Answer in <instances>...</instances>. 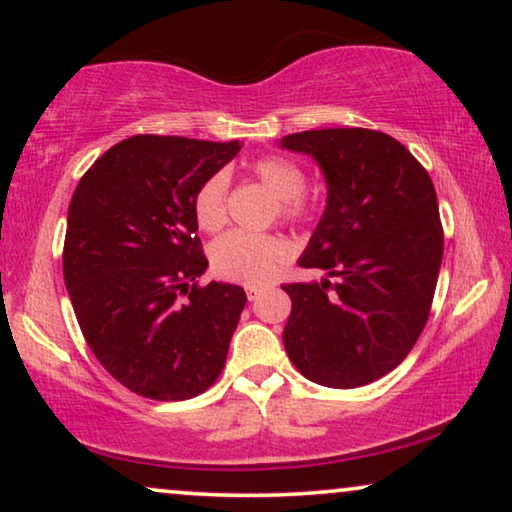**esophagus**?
Wrapping results in <instances>:
<instances>
[{
    "label": "esophagus",
    "mask_w": 512,
    "mask_h": 512,
    "mask_svg": "<svg viewBox=\"0 0 512 512\" xmlns=\"http://www.w3.org/2000/svg\"><path fill=\"white\" fill-rule=\"evenodd\" d=\"M261 296V286H247V298L249 300H256Z\"/></svg>",
    "instance_id": "1"
}]
</instances>
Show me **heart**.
<instances>
[{
	"label": "heart",
	"mask_w": 512,
	"mask_h": 512,
	"mask_svg": "<svg viewBox=\"0 0 512 512\" xmlns=\"http://www.w3.org/2000/svg\"><path fill=\"white\" fill-rule=\"evenodd\" d=\"M251 177L275 198L270 219L289 226H303L312 221L314 202L305 195V170L296 160L284 156H261L249 167ZM228 200V174L216 172L202 181L193 198L195 221L207 233H216L226 223ZM291 256L289 242L282 235L272 233H235L223 235L212 247V268L228 282L261 286L270 282L272 275Z\"/></svg>",
	"instance_id": "b5f03b06"
}]
</instances>
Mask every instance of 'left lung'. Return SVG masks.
Listing matches in <instances>:
<instances>
[{
	"label": "left lung",
	"mask_w": 512,
	"mask_h": 512,
	"mask_svg": "<svg viewBox=\"0 0 512 512\" xmlns=\"http://www.w3.org/2000/svg\"><path fill=\"white\" fill-rule=\"evenodd\" d=\"M324 170L326 212L300 268L328 277L284 284L289 359L307 380L354 389L391 373L422 335L443 261V223L429 172L398 139L366 128L282 139Z\"/></svg>",
	"instance_id": "8db88e82"
}]
</instances>
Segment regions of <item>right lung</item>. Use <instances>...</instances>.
<instances>
[{"mask_svg":"<svg viewBox=\"0 0 512 512\" xmlns=\"http://www.w3.org/2000/svg\"><path fill=\"white\" fill-rule=\"evenodd\" d=\"M242 144L135 135L83 174L67 212L62 272L104 370L153 401L207 391L226 366L242 286L209 282L193 214L202 181Z\"/></svg>","mask_w":512,"mask_h":512,"instance_id":"1","label":"right lung"}]
</instances>
